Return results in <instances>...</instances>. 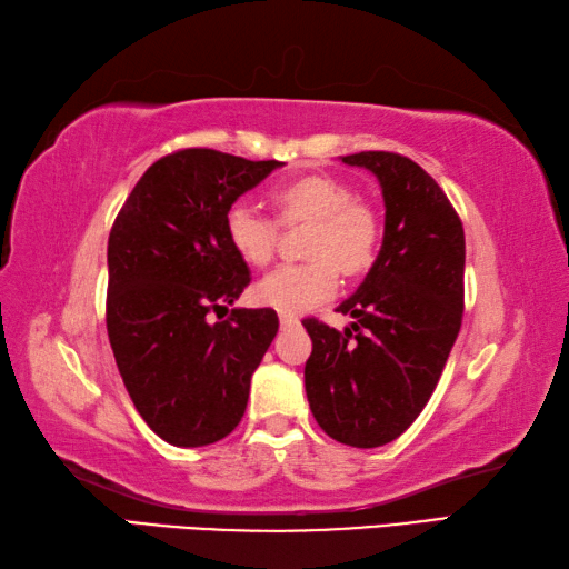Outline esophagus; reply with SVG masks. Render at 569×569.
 <instances>
[{
	"instance_id": "34e87169",
	"label": "esophagus",
	"mask_w": 569,
	"mask_h": 569,
	"mask_svg": "<svg viewBox=\"0 0 569 569\" xmlns=\"http://www.w3.org/2000/svg\"><path fill=\"white\" fill-rule=\"evenodd\" d=\"M293 326H298V318L296 316H281V328L286 330V328H293Z\"/></svg>"
}]
</instances>
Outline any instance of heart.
Masks as SVG:
<instances>
[{
	"instance_id": "obj_1",
	"label": "heart",
	"mask_w": 569,
	"mask_h": 569,
	"mask_svg": "<svg viewBox=\"0 0 569 569\" xmlns=\"http://www.w3.org/2000/svg\"><path fill=\"white\" fill-rule=\"evenodd\" d=\"M271 201L281 223L311 221L306 253L311 261L281 266L256 283L261 306L283 316H298L326 303L338 291V268L360 276L373 266L383 219L373 203L356 199L346 181L333 177H301L276 186ZM226 241L249 266H266L273 258L278 223L249 203H233L223 216Z\"/></svg>"
}]
</instances>
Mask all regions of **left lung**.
Returning a JSON list of instances; mask_svg holds the SVG:
<instances>
[{
	"instance_id": "1",
	"label": "left lung",
	"mask_w": 569,
	"mask_h": 569,
	"mask_svg": "<svg viewBox=\"0 0 569 569\" xmlns=\"http://www.w3.org/2000/svg\"><path fill=\"white\" fill-rule=\"evenodd\" d=\"M376 173L386 203L383 246L358 291L338 306L356 318L336 330L316 318L306 396L330 438L380 448L426 408L462 323L465 233L446 191L416 161L390 151L343 157Z\"/></svg>"
}]
</instances>
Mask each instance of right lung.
Returning <instances> with one entry per match:
<instances>
[{
	"mask_svg": "<svg viewBox=\"0 0 569 569\" xmlns=\"http://www.w3.org/2000/svg\"><path fill=\"white\" fill-rule=\"evenodd\" d=\"M281 161L181 149L151 163L109 233L107 330L123 386L161 440L201 448L239 426L273 308L213 313L251 283L223 216Z\"/></svg>",
	"mask_w": 569,
	"mask_h": 569,
	"instance_id": "obj_1",
	"label": "right lung"
}]
</instances>
